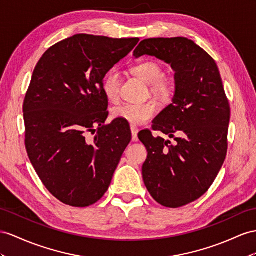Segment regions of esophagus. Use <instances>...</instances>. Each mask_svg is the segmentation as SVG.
Masks as SVG:
<instances>
[{
  "label": "esophagus",
  "instance_id": "esophagus-1",
  "mask_svg": "<svg viewBox=\"0 0 256 256\" xmlns=\"http://www.w3.org/2000/svg\"><path fill=\"white\" fill-rule=\"evenodd\" d=\"M138 128L135 126H130V132H132V140L137 142L138 140V137H137V134H138Z\"/></svg>",
  "mask_w": 256,
  "mask_h": 256
}]
</instances>
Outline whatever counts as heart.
<instances>
[{
  "label": "heart",
  "mask_w": 256,
  "mask_h": 256,
  "mask_svg": "<svg viewBox=\"0 0 256 256\" xmlns=\"http://www.w3.org/2000/svg\"><path fill=\"white\" fill-rule=\"evenodd\" d=\"M133 74L140 78L144 82L152 85V88L160 95L166 96L171 88L163 78V69L154 62H142L132 68ZM121 76L116 70H110L102 81V92L109 100L114 102L120 94ZM156 112V106L154 102L145 104H122L112 109L114 119L123 120L130 124H142L147 122Z\"/></svg>",
  "instance_id": "heart-1"
}]
</instances>
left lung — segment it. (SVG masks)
Segmentation results:
<instances>
[{"label":"left lung","instance_id":"8db88e82","mask_svg":"<svg viewBox=\"0 0 256 256\" xmlns=\"http://www.w3.org/2000/svg\"><path fill=\"white\" fill-rule=\"evenodd\" d=\"M133 55L154 56L175 72L172 104L156 116L152 128L176 142L148 130L138 138L148 152L142 180L149 194L163 206H186L208 192L226 158L230 108L218 67L204 50L182 36L147 38Z\"/></svg>","mask_w":256,"mask_h":256}]
</instances>
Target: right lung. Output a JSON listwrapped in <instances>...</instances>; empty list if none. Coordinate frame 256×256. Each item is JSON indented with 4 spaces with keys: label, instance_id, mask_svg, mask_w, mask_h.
<instances>
[{
    "label": "right lung",
    "instance_id": "add662e5",
    "mask_svg": "<svg viewBox=\"0 0 256 256\" xmlns=\"http://www.w3.org/2000/svg\"><path fill=\"white\" fill-rule=\"evenodd\" d=\"M138 41L76 34L50 48L36 66L24 102L26 149L43 185L64 204L100 200L130 142L124 121L104 124L102 81ZM88 132H96L92 140Z\"/></svg>",
    "mask_w": 256,
    "mask_h": 256
}]
</instances>
